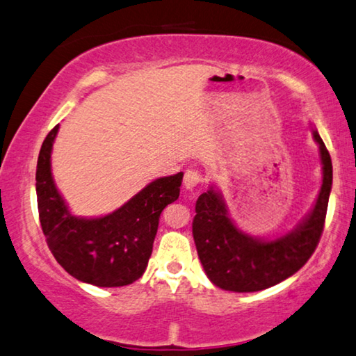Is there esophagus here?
<instances>
[{"label": "esophagus", "mask_w": 356, "mask_h": 356, "mask_svg": "<svg viewBox=\"0 0 356 356\" xmlns=\"http://www.w3.org/2000/svg\"><path fill=\"white\" fill-rule=\"evenodd\" d=\"M184 188L188 191H194L200 186L202 183V175L197 172V170H188L184 173Z\"/></svg>", "instance_id": "1"}]
</instances>
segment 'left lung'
Returning a JSON list of instances; mask_svg holds the SVG:
<instances>
[{"label": "left lung", "instance_id": "obj_1", "mask_svg": "<svg viewBox=\"0 0 356 356\" xmlns=\"http://www.w3.org/2000/svg\"><path fill=\"white\" fill-rule=\"evenodd\" d=\"M323 183L314 209L293 231L273 240L245 234L229 218L220 191L213 186L197 199L193 235L199 259L213 285L235 293H253L286 280L314 253L323 234L332 186V163L316 130Z\"/></svg>", "mask_w": 356, "mask_h": 356}]
</instances>
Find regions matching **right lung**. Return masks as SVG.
<instances>
[{
  "label": "right lung",
  "mask_w": 356,
  "mask_h": 356,
  "mask_svg": "<svg viewBox=\"0 0 356 356\" xmlns=\"http://www.w3.org/2000/svg\"><path fill=\"white\" fill-rule=\"evenodd\" d=\"M56 125L42 141L36 167L38 211L49 250L71 277L94 286H125L143 275L162 210L178 199L183 172L157 178L100 218L71 215L51 172Z\"/></svg>",
  "instance_id": "right-lung-1"
}]
</instances>
